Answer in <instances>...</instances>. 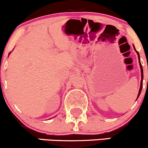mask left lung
Masks as SVG:
<instances>
[{
	"instance_id": "1",
	"label": "left lung",
	"mask_w": 148,
	"mask_h": 148,
	"mask_svg": "<svg viewBox=\"0 0 148 148\" xmlns=\"http://www.w3.org/2000/svg\"><path fill=\"white\" fill-rule=\"evenodd\" d=\"M133 48H134L135 51H136V52L138 54V61H139V63H140V71H141V81H140V89H139V92H138V97H137V99L136 100L138 99V98L139 97L140 95V92H141V90H142V87H143V66L142 65H141L140 63V55H139V53L136 51V48H135L134 45H133Z\"/></svg>"
}]
</instances>
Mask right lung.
<instances>
[{
    "instance_id": "obj_1",
    "label": "right lung",
    "mask_w": 148,
    "mask_h": 148,
    "mask_svg": "<svg viewBox=\"0 0 148 148\" xmlns=\"http://www.w3.org/2000/svg\"><path fill=\"white\" fill-rule=\"evenodd\" d=\"M10 53H11V52H10V53H9V54H8V55H10Z\"/></svg>"
}]
</instances>
